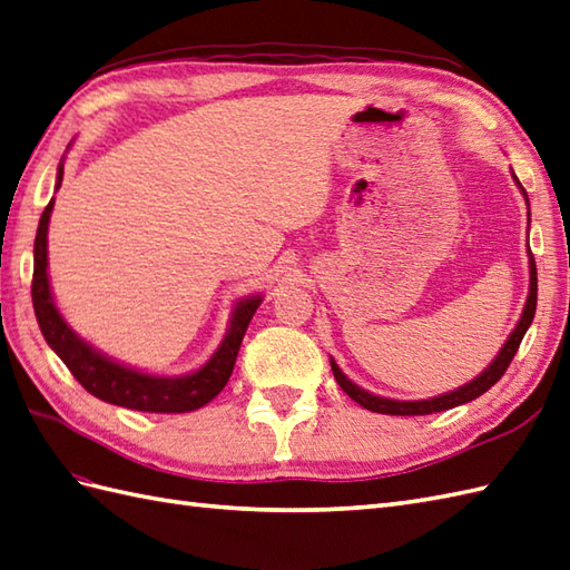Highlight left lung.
<instances>
[{
    "label": "left lung",
    "mask_w": 570,
    "mask_h": 570,
    "mask_svg": "<svg viewBox=\"0 0 570 570\" xmlns=\"http://www.w3.org/2000/svg\"><path fill=\"white\" fill-rule=\"evenodd\" d=\"M520 185V183H518ZM534 311H537V265H534V257L530 255V296H528V303H524V311H522V317L518 327L513 330V334H510L508 342L503 344L501 354L495 356V361L491 363V366L481 373L476 381L466 383L464 387L455 390V392H448V395H441V397H433V400H419V402H400V400H385V397H375L371 395V392L361 390L358 385H354L348 377L340 371V366L334 361L332 363V373H334V381L340 383V387L346 392L348 397H352L354 402H358L361 406H366V410L371 412H377V414H395V416H424V414H433V412H445V410H452V406H460L464 402H472L476 400L479 395H484V392L489 387H493L495 383L501 381L503 373L508 371L510 361H513V356L518 354L520 348V342L524 337V332H528V327L532 325L534 320Z\"/></svg>",
    "instance_id": "1"
}]
</instances>
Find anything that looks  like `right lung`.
<instances>
[{
	"mask_svg": "<svg viewBox=\"0 0 570 570\" xmlns=\"http://www.w3.org/2000/svg\"><path fill=\"white\" fill-rule=\"evenodd\" d=\"M62 175L65 166L60 164V168H57V187L62 185ZM52 202L55 199H50L46 212H42L36 233L31 296L42 337H46V342L55 348V354L65 361L69 373L75 375L79 385L86 392H91L94 397L137 412L183 414L195 412L199 406L212 402L228 383L233 366H236L245 330L250 325L262 298L255 296L236 305L226 340L218 346V352L207 361V366H202L199 371L185 377H156L125 368L120 363L106 358L104 354L94 352L89 344L81 342L77 334L67 327L62 315L55 308L48 282V222Z\"/></svg>",
	"mask_w": 570,
	"mask_h": 570,
	"instance_id": "right-lung-1",
	"label": "right lung"
}]
</instances>
